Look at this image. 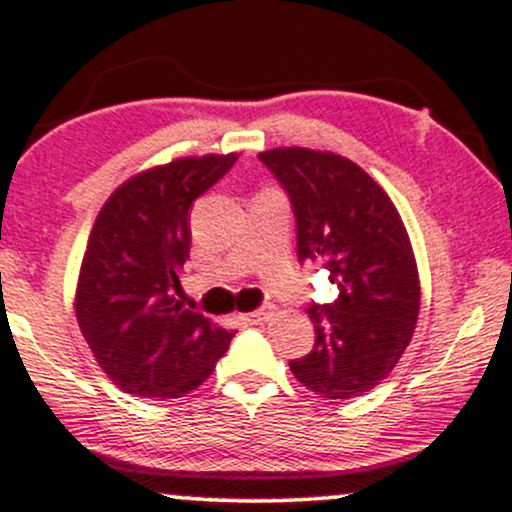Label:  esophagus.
Here are the masks:
<instances>
[{
  "label": "esophagus",
  "mask_w": 512,
  "mask_h": 512,
  "mask_svg": "<svg viewBox=\"0 0 512 512\" xmlns=\"http://www.w3.org/2000/svg\"><path fill=\"white\" fill-rule=\"evenodd\" d=\"M272 311H274V306H272V303H267V306H262V308H257V311L247 313L245 320L250 325H260V323H265L269 316H272Z\"/></svg>",
  "instance_id": "1"
}]
</instances>
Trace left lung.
Instances as JSON below:
<instances>
[{
	"label": "left lung",
	"mask_w": 512,
	"mask_h": 512,
	"mask_svg": "<svg viewBox=\"0 0 512 512\" xmlns=\"http://www.w3.org/2000/svg\"><path fill=\"white\" fill-rule=\"evenodd\" d=\"M296 216L299 262L318 260L338 299L308 308L316 345L289 367L323 398H355L391 374L413 338L420 282L396 206L347 157L308 148L260 153Z\"/></svg>",
	"instance_id": "obj_1"
}]
</instances>
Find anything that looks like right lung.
<instances>
[{"mask_svg":"<svg viewBox=\"0 0 512 512\" xmlns=\"http://www.w3.org/2000/svg\"><path fill=\"white\" fill-rule=\"evenodd\" d=\"M238 155L182 157L121 184L101 206L77 282L75 313L104 374L126 393L179 398L206 381L233 333L184 306L189 209Z\"/></svg>","mask_w":512,"mask_h":512,"instance_id":"obj_1","label":"right lung"}]
</instances>
